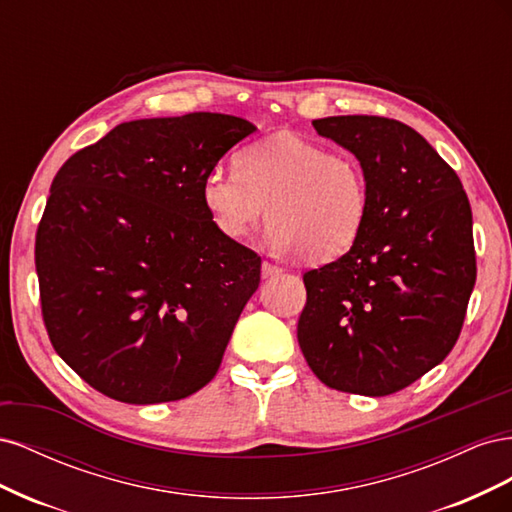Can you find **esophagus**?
Segmentation results:
<instances>
[{
    "mask_svg": "<svg viewBox=\"0 0 512 512\" xmlns=\"http://www.w3.org/2000/svg\"><path fill=\"white\" fill-rule=\"evenodd\" d=\"M280 273H282V269L277 267V265H273V262H269V260L262 262V277H265V280H269V277L280 275Z\"/></svg>",
    "mask_w": 512,
    "mask_h": 512,
    "instance_id": "1",
    "label": "esophagus"
}]
</instances>
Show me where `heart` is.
Masks as SVG:
<instances>
[{
    "label": "heart",
    "mask_w": 512,
    "mask_h": 512,
    "mask_svg": "<svg viewBox=\"0 0 512 512\" xmlns=\"http://www.w3.org/2000/svg\"><path fill=\"white\" fill-rule=\"evenodd\" d=\"M203 203L224 237L243 239L267 215L269 239L305 262H329L359 241L369 218V183L352 153H331L297 134L245 147L237 166H215Z\"/></svg>",
    "instance_id": "b5f03b06"
}]
</instances>
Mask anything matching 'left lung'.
<instances>
[{"label":"left lung","mask_w":512,"mask_h":512,"mask_svg":"<svg viewBox=\"0 0 512 512\" xmlns=\"http://www.w3.org/2000/svg\"><path fill=\"white\" fill-rule=\"evenodd\" d=\"M312 126L363 164L371 205L359 241L303 275L299 346L331 389L384 397L457 342L476 282L472 209L455 170L406 123L339 115Z\"/></svg>","instance_id":"8db88e82"}]
</instances>
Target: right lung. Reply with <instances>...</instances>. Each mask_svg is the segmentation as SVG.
I'll return each mask as SVG.
<instances>
[{
    "mask_svg": "<svg viewBox=\"0 0 512 512\" xmlns=\"http://www.w3.org/2000/svg\"><path fill=\"white\" fill-rule=\"evenodd\" d=\"M254 130L222 113L136 119L59 168L36 235L42 318L102 395L162 404L218 374L260 256L215 228L200 190Z\"/></svg>",
    "mask_w": 512,
    "mask_h": 512,
    "instance_id": "add662e5",
    "label": "right lung"
}]
</instances>
